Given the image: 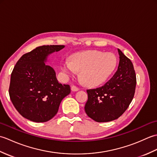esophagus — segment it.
I'll return each mask as SVG.
<instances>
[{
    "mask_svg": "<svg viewBox=\"0 0 157 157\" xmlns=\"http://www.w3.org/2000/svg\"><path fill=\"white\" fill-rule=\"evenodd\" d=\"M71 89L73 92H76V91L79 90V88L78 87H76L75 86H71Z\"/></svg>",
    "mask_w": 157,
    "mask_h": 157,
    "instance_id": "obj_1",
    "label": "esophagus"
}]
</instances>
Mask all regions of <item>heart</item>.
Returning <instances> with one entry per match:
<instances>
[{
	"label": "heart",
	"instance_id": "1",
	"mask_svg": "<svg viewBox=\"0 0 157 157\" xmlns=\"http://www.w3.org/2000/svg\"><path fill=\"white\" fill-rule=\"evenodd\" d=\"M117 65V58L111 52L96 50L77 52L61 62V69L67 75L80 71L81 80L88 86L102 84L111 77Z\"/></svg>",
	"mask_w": 157,
	"mask_h": 157
}]
</instances>
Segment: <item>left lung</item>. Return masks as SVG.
Returning <instances> with one entry per match:
<instances>
[{
    "label": "left lung",
    "instance_id": "1",
    "mask_svg": "<svg viewBox=\"0 0 157 157\" xmlns=\"http://www.w3.org/2000/svg\"><path fill=\"white\" fill-rule=\"evenodd\" d=\"M117 71L102 86L87 90L85 111L96 122H108L118 119L128 108L134 98L136 76L130 59L118 48Z\"/></svg>",
    "mask_w": 157,
    "mask_h": 157
}]
</instances>
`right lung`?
<instances>
[{
    "instance_id": "right-lung-1",
    "label": "right lung",
    "mask_w": 157,
    "mask_h": 157,
    "mask_svg": "<svg viewBox=\"0 0 157 157\" xmlns=\"http://www.w3.org/2000/svg\"><path fill=\"white\" fill-rule=\"evenodd\" d=\"M64 45H44L23 55L11 75L9 96L19 114L30 121H49L57 113L62 100L70 94L67 84L59 83L52 67L46 65L49 55Z\"/></svg>"
}]
</instances>
